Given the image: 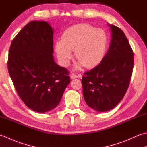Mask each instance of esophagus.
Instances as JSON below:
<instances>
[{
  "label": "esophagus",
  "mask_w": 147,
  "mask_h": 147,
  "mask_svg": "<svg viewBox=\"0 0 147 147\" xmlns=\"http://www.w3.org/2000/svg\"><path fill=\"white\" fill-rule=\"evenodd\" d=\"M78 77V75H76V74H74V73H71V79H75V78H77Z\"/></svg>",
  "instance_id": "1"
}]
</instances>
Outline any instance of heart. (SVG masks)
Segmentation results:
<instances>
[{
	"mask_svg": "<svg viewBox=\"0 0 147 147\" xmlns=\"http://www.w3.org/2000/svg\"><path fill=\"white\" fill-rule=\"evenodd\" d=\"M62 40L55 43V50L60 63L67 66L73 59L78 60L76 67L82 65L86 68L95 66L102 60L108 42L107 33L102 28L81 23L70 27L64 32Z\"/></svg>",
	"mask_w": 147,
	"mask_h": 147,
	"instance_id": "heart-1",
	"label": "heart"
}]
</instances>
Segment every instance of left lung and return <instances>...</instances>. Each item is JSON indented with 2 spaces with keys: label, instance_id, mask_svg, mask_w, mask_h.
I'll return each instance as SVG.
<instances>
[{
  "label": "left lung",
  "instance_id": "obj_1",
  "mask_svg": "<svg viewBox=\"0 0 147 147\" xmlns=\"http://www.w3.org/2000/svg\"><path fill=\"white\" fill-rule=\"evenodd\" d=\"M111 40L100 63L84 73L83 94L90 107L98 112L113 109L124 97L131 78L133 52L125 34L108 24Z\"/></svg>",
  "mask_w": 147,
  "mask_h": 147
}]
</instances>
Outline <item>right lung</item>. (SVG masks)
<instances>
[{
    "label": "right lung",
    "instance_id": "obj_1",
    "mask_svg": "<svg viewBox=\"0 0 147 147\" xmlns=\"http://www.w3.org/2000/svg\"><path fill=\"white\" fill-rule=\"evenodd\" d=\"M53 35L47 21H31L9 49L7 66L14 86L27 107L37 112L57 107L70 83L69 71L54 61Z\"/></svg>",
    "mask_w": 147,
    "mask_h": 147
}]
</instances>
